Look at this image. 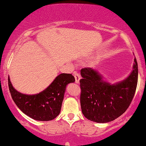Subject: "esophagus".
Masks as SVG:
<instances>
[{"instance_id": "34e87169", "label": "esophagus", "mask_w": 146, "mask_h": 146, "mask_svg": "<svg viewBox=\"0 0 146 146\" xmlns=\"http://www.w3.org/2000/svg\"><path fill=\"white\" fill-rule=\"evenodd\" d=\"M74 75L75 82H76V84H79L80 79H81V76H80L79 74L76 72H74Z\"/></svg>"}]
</instances>
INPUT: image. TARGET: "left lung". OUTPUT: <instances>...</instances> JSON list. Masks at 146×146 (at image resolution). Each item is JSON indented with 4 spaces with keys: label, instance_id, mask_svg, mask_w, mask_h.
<instances>
[{
    "label": "left lung",
    "instance_id": "8db88e82",
    "mask_svg": "<svg viewBox=\"0 0 146 146\" xmlns=\"http://www.w3.org/2000/svg\"><path fill=\"white\" fill-rule=\"evenodd\" d=\"M81 75L83 114L91 121L109 123L124 113L132 101L138 82L137 61L135 58L129 76L115 84L104 81L102 75L90 67L81 69Z\"/></svg>",
    "mask_w": 146,
    "mask_h": 146
}]
</instances>
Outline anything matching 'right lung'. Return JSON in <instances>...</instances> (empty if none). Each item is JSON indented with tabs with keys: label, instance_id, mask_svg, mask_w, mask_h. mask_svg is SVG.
I'll return each mask as SVG.
<instances>
[{
	"label": "right lung",
	"instance_id": "1",
	"mask_svg": "<svg viewBox=\"0 0 146 146\" xmlns=\"http://www.w3.org/2000/svg\"><path fill=\"white\" fill-rule=\"evenodd\" d=\"M74 81L71 74H60L45 90L35 95H25L17 91L11 84L10 77L8 86L12 100L23 113L34 120L48 121L59 115L66 86Z\"/></svg>",
	"mask_w": 146,
	"mask_h": 146
}]
</instances>
